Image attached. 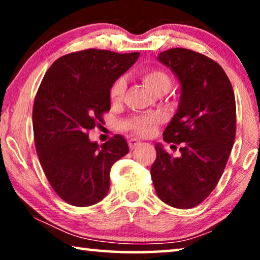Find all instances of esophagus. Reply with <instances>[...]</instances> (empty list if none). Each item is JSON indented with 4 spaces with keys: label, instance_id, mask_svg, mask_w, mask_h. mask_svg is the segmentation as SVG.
<instances>
[{
    "label": "esophagus",
    "instance_id": "obj_1",
    "mask_svg": "<svg viewBox=\"0 0 260 260\" xmlns=\"http://www.w3.org/2000/svg\"><path fill=\"white\" fill-rule=\"evenodd\" d=\"M138 145H141L140 141L136 140V138H130V140H129V147H130L131 150H133V149H135V148H137Z\"/></svg>",
    "mask_w": 260,
    "mask_h": 260
}]
</instances>
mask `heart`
Segmentation results:
<instances>
[{"label":"heart","instance_id":"1","mask_svg":"<svg viewBox=\"0 0 260 260\" xmlns=\"http://www.w3.org/2000/svg\"><path fill=\"white\" fill-rule=\"evenodd\" d=\"M141 79L150 90L156 94L166 93L172 86V79L165 70L161 69H145L142 71ZM124 91H125V83L123 79H118L113 83L110 90V99L113 104H117L122 101ZM157 123L155 117H138L129 120L125 124L126 129L134 131L140 136H149L154 131V127Z\"/></svg>","mask_w":260,"mask_h":260}]
</instances>
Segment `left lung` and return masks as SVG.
Here are the masks:
<instances>
[{
	"label": "left lung",
	"instance_id": "left-lung-1",
	"mask_svg": "<svg viewBox=\"0 0 260 260\" xmlns=\"http://www.w3.org/2000/svg\"><path fill=\"white\" fill-rule=\"evenodd\" d=\"M158 60L181 83L179 110L163 133L167 143L181 144V154L174 157L156 145L152 183L165 204L193 208L212 193L229 161L236 140V98L222 67L201 53L172 48L159 53Z\"/></svg>",
	"mask_w": 260,
	"mask_h": 260
}]
</instances>
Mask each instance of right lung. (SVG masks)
Masks as SVG:
<instances>
[{
	"instance_id": "obj_1",
	"label": "right lung",
	"mask_w": 260,
	"mask_h": 260,
	"mask_svg": "<svg viewBox=\"0 0 260 260\" xmlns=\"http://www.w3.org/2000/svg\"><path fill=\"white\" fill-rule=\"evenodd\" d=\"M138 56L94 48L69 53L52 63L39 86L35 149L49 184L67 204L87 207L103 200L111 167L129 152L120 135L99 145L90 142L88 131L104 123L110 88Z\"/></svg>"
}]
</instances>
